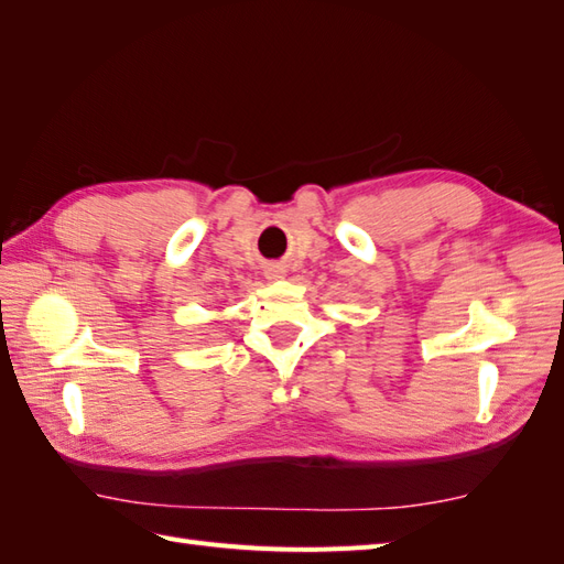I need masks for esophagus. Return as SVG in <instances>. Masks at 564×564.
Segmentation results:
<instances>
[{
    "label": "esophagus",
    "mask_w": 564,
    "mask_h": 564,
    "mask_svg": "<svg viewBox=\"0 0 564 564\" xmlns=\"http://www.w3.org/2000/svg\"><path fill=\"white\" fill-rule=\"evenodd\" d=\"M268 278H272V280H278V278H282V268H278V265H274V268H270V270H268Z\"/></svg>",
    "instance_id": "1"
}]
</instances>
